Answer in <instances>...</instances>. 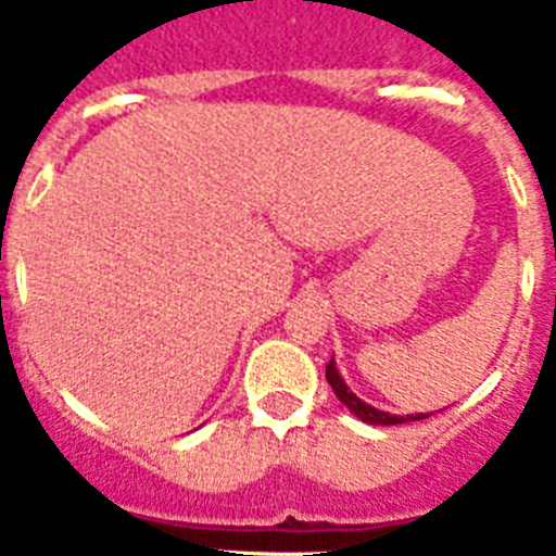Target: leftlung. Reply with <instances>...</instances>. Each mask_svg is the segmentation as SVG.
Masks as SVG:
<instances>
[{
	"label": "left lung",
	"mask_w": 556,
	"mask_h": 556,
	"mask_svg": "<svg viewBox=\"0 0 556 556\" xmlns=\"http://www.w3.org/2000/svg\"><path fill=\"white\" fill-rule=\"evenodd\" d=\"M326 378H328V384H331V390L337 392V397L342 401V404L348 406V409L353 412V415L358 417V420H365V424H372V426H397V424H409V420H424V417L429 415H390V412H381V409H372L370 404H365L362 397L353 395L351 390H348V384L342 381V376L337 372V367H333V358L328 362L326 367Z\"/></svg>",
	"instance_id": "1"
}]
</instances>
